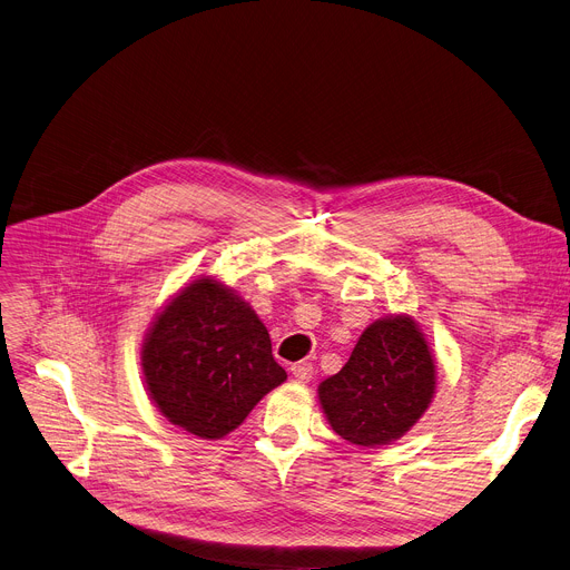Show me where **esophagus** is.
I'll return each mask as SVG.
<instances>
[{
  "label": "esophagus",
  "mask_w": 570,
  "mask_h": 570,
  "mask_svg": "<svg viewBox=\"0 0 570 570\" xmlns=\"http://www.w3.org/2000/svg\"><path fill=\"white\" fill-rule=\"evenodd\" d=\"M291 375L297 380V382H308L314 377V366L306 364V361H299V364H293L291 366Z\"/></svg>",
  "instance_id": "obj_1"
}]
</instances>
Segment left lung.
<instances>
[{
    "instance_id": "left-lung-1",
    "label": "left lung",
    "mask_w": 570,
    "mask_h": 570,
    "mask_svg": "<svg viewBox=\"0 0 570 570\" xmlns=\"http://www.w3.org/2000/svg\"><path fill=\"white\" fill-rule=\"evenodd\" d=\"M436 391L432 350L406 314L375 321L358 336L347 364L318 386L332 430L364 448L404 436Z\"/></svg>"
}]
</instances>
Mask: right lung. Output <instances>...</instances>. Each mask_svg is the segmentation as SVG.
Returning a JSON list of instances; mask_svg holds the SVG:
<instances>
[{
    "label": "right lung",
    "mask_w": 570,
    "mask_h": 570,
    "mask_svg": "<svg viewBox=\"0 0 570 570\" xmlns=\"http://www.w3.org/2000/svg\"><path fill=\"white\" fill-rule=\"evenodd\" d=\"M140 366L164 416L206 441L234 432L286 380L266 325L214 277L195 279L161 308Z\"/></svg>",
    "instance_id": "add662e5"
}]
</instances>
